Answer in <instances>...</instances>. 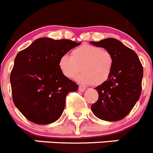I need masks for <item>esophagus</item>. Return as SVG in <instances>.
Masks as SVG:
<instances>
[{"label":"esophagus","mask_w":153,"mask_h":153,"mask_svg":"<svg viewBox=\"0 0 153 153\" xmlns=\"http://www.w3.org/2000/svg\"><path fill=\"white\" fill-rule=\"evenodd\" d=\"M85 87H83V86H81V85H80L79 87H78V90H79V91L80 92H84L85 91Z\"/></svg>","instance_id":"1"}]
</instances>
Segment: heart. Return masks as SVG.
Masks as SVG:
<instances>
[{"label":"heart","mask_w":153,"mask_h":153,"mask_svg":"<svg viewBox=\"0 0 153 153\" xmlns=\"http://www.w3.org/2000/svg\"><path fill=\"white\" fill-rule=\"evenodd\" d=\"M114 58L109 50L85 44L74 49L71 56L64 54L59 60V68L68 78H72L82 69L76 80L84 85H100L112 73Z\"/></svg>","instance_id":"heart-1"}]
</instances>
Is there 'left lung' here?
Returning a JSON list of instances; mask_svg holds the SVG:
<instances>
[{
  "mask_svg": "<svg viewBox=\"0 0 153 153\" xmlns=\"http://www.w3.org/2000/svg\"><path fill=\"white\" fill-rule=\"evenodd\" d=\"M90 42L109 50L114 58L111 76L94 88L98 93V100L91 105V111L103 120H120L132 111L140 98L143 65L137 53L117 39L107 38Z\"/></svg>",
  "mask_w": 153,
  "mask_h": 153,
  "instance_id": "left-lung-1",
  "label": "left lung"
}]
</instances>
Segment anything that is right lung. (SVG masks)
Returning <instances> with one entry per match:
<instances>
[{"label": "right lung", "instance_id": "obj_1", "mask_svg": "<svg viewBox=\"0 0 153 153\" xmlns=\"http://www.w3.org/2000/svg\"><path fill=\"white\" fill-rule=\"evenodd\" d=\"M80 44L40 38L16 55L10 78L12 97L27 120L46 125L61 117L67 94L76 91L78 85L62 73L59 60Z\"/></svg>", "mask_w": 153, "mask_h": 153}]
</instances>
